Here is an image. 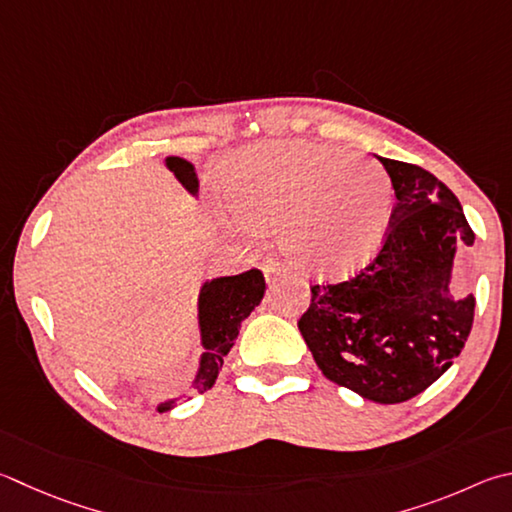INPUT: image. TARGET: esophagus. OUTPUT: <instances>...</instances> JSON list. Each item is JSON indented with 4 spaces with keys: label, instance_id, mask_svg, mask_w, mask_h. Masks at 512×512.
<instances>
[{
    "label": "esophagus",
    "instance_id": "1",
    "mask_svg": "<svg viewBox=\"0 0 512 512\" xmlns=\"http://www.w3.org/2000/svg\"><path fill=\"white\" fill-rule=\"evenodd\" d=\"M262 271L266 275V282L273 284L277 280H282V277L286 275V266L280 262V259H266V262L262 264Z\"/></svg>",
    "mask_w": 512,
    "mask_h": 512
}]
</instances>
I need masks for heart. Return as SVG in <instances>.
<instances>
[{
    "instance_id": "obj_1",
    "label": "heart",
    "mask_w": 512,
    "mask_h": 512,
    "mask_svg": "<svg viewBox=\"0 0 512 512\" xmlns=\"http://www.w3.org/2000/svg\"><path fill=\"white\" fill-rule=\"evenodd\" d=\"M235 224L280 228V244L309 273L340 275L376 253L394 212V188L378 165L309 141L248 147L224 172Z\"/></svg>"
}]
</instances>
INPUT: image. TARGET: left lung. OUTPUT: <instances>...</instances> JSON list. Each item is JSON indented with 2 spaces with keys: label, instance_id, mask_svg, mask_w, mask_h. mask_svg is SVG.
Masks as SVG:
<instances>
[{
  "label": "left lung",
  "instance_id": "obj_1",
  "mask_svg": "<svg viewBox=\"0 0 512 512\" xmlns=\"http://www.w3.org/2000/svg\"><path fill=\"white\" fill-rule=\"evenodd\" d=\"M396 203L374 259L336 284H311L297 327L324 378L394 405L425 392L459 356L475 295L450 291L454 257L475 244L459 199L423 167L383 159Z\"/></svg>",
  "mask_w": 512,
  "mask_h": 512
}]
</instances>
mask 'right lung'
<instances>
[{"label": "right lung", "instance_id": "right-lung-1", "mask_svg": "<svg viewBox=\"0 0 512 512\" xmlns=\"http://www.w3.org/2000/svg\"><path fill=\"white\" fill-rule=\"evenodd\" d=\"M167 167L176 174L185 188L190 192H197L199 181L194 174V167L183 159H167ZM266 288V280L262 271L250 268L246 273L230 275V277H217V280L208 282L201 288L199 297V324H201V338L206 353L201 358L199 376L194 380V389L197 392H208L215 387L217 376L221 367H224V358L235 345L239 336V324L244 322L250 311L262 302ZM183 398H190L185 394ZM174 407V401L163 403L159 412H167Z\"/></svg>", "mask_w": 512, "mask_h": 512}]
</instances>
